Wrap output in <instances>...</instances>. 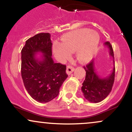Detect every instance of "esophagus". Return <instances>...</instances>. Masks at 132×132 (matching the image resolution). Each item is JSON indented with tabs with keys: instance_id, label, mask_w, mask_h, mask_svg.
Here are the masks:
<instances>
[{
	"instance_id": "1",
	"label": "esophagus",
	"mask_w": 132,
	"mask_h": 132,
	"mask_svg": "<svg viewBox=\"0 0 132 132\" xmlns=\"http://www.w3.org/2000/svg\"><path fill=\"white\" fill-rule=\"evenodd\" d=\"M74 68L72 67L71 66H68L67 68H66V73L68 74V75H70V74L72 72H74Z\"/></svg>"
}]
</instances>
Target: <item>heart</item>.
<instances>
[{"label":"heart","mask_w":132,"mask_h":132,"mask_svg":"<svg viewBox=\"0 0 132 132\" xmlns=\"http://www.w3.org/2000/svg\"><path fill=\"white\" fill-rule=\"evenodd\" d=\"M99 36L91 29L84 28L65 34L61 43L55 42L53 51L57 59L68 58L71 53L77 52V59L81 63L91 60L99 44Z\"/></svg>","instance_id":"1"}]
</instances>
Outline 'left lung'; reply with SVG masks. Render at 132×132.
Returning <instances> with one entry per match:
<instances>
[{
	"instance_id": "1",
	"label": "left lung",
	"mask_w": 132,
	"mask_h": 132,
	"mask_svg": "<svg viewBox=\"0 0 132 132\" xmlns=\"http://www.w3.org/2000/svg\"><path fill=\"white\" fill-rule=\"evenodd\" d=\"M104 45L107 46L110 55L114 58L113 49L110 42H106ZM94 62V60H92L84 67L86 71V76L81 90L85 99L91 103H96L105 99L111 92L115 77V67L108 77L101 78L95 72Z\"/></svg>"
}]
</instances>
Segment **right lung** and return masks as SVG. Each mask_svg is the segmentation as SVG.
<instances>
[{"instance_id":"add662e5","label":"right lung","mask_w":132,"mask_h":132,"mask_svg":"<svg viewBox=\"0 0 132 132\" xmlns=\"http://www.w3.org/2000/svg\"><path fill=\"white\" fill-rule=\"evenodd\" d=\"M52 43L49 33H39L29 38L21 50V77L24 85L33 99L47 103L56 97L68 74L66 65L52 59ZM43 53L41 60L36 58Z\"/></svg>"}]
</instances>
